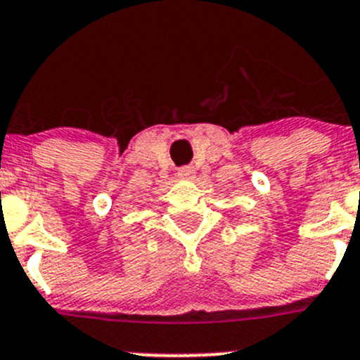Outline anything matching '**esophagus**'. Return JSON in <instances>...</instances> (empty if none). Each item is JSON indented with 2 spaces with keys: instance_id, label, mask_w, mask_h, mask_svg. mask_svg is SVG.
<instances>
[{
  "instance_id": "34e87169",
  "label": "esophagus",
  "mask_w": 360,
  "mask_h": 360,
  "mask_svg": "<svg viewBox=\"0 0 360 360\" xmlns=\"http://www.w3.org/2000/svg\"><path fill=\"white\" fill-rule=\"evenodd\" d=\"M195 174H197V170L193 169V167H183V169H179V172H177V176L181 177V179H193Z\"/></svg>"
}]
</instances>
